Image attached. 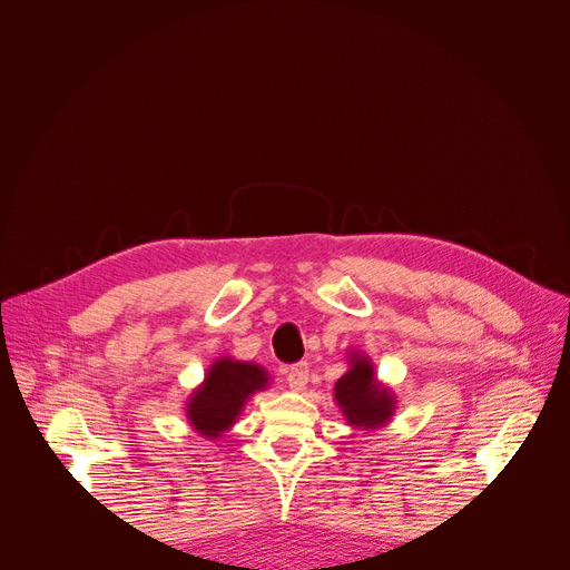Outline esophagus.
<instances>
[{"label": "esophagus", "mask_w": 570, "mask_h": 570, "mask_svg": "<svg viewBox=\"0 0 570 570\" xmlns=\"http://www.w3.org/2000/svg\"><path fill=\"white\" fill-rule=\"evenodd\" d=\"M286 381L291 385V391H305V385L309 381V365L307 363H297V365H291L286 370Z\"/></svg>", "instance_id": "esophagus-1"}]
</instances>
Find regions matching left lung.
I'll list each match as a JSON object with an SVG mask.
<instances>
[{"instance_id":"8db88e82","label":"left lung","mask_w":570,"mask_h":570,"mask_svg":"<svg viewBox=\"0 0 570 570\" xmlns=\"http://www.w3.org/2000/svg\"><path fill=\"white\" fill-rule=\"evenodd\" d=\"M348 372L335 383V402L346 423L361 430H376L395 413V395L374 376L370 357L351 353Z\"/></svg>"}]
</instances>
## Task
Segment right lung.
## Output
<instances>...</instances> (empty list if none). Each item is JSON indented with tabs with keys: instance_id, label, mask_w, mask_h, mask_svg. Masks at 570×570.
I'll use <instances>...</instances> for the list:
<instances>
[{
	"instance_id": "1",
	"label": "right lung",
	"mask_w": 570,
	"mask_h": 570,
	"mask_svg": "<svg viewBox=\"0 0 570 570\" xmlns=\"http://www.w3.org/2000/svg\"><path fill=\"white\" fill-rule=\"evenodd\" d=\"M267 381V372L261 365L219 357L187 402L191 428L207 439L222 436L233 428L245 402L256 391H265Z\"/></svg>"
}]
</instances>
